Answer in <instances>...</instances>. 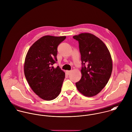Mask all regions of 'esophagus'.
<instances>
[{
    "label": "esophagus",
    "mask_w": 132,
    "mask_h": 132,
    "mask_svg": "<svg viewBox=\"0 0 132 132\" xmlns=\"http://www.w3.org/2000/svg\"><path fill=\"white\" fill-rule=\"evenodd\" d=\"M70 73H71V71H68V70L66 71V73H67L68 75H69Z\"/></svg>",
    "instance_id": "esophagus-1"
}]
</instances>
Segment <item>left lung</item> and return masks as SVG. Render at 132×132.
Wrapping results in <instances>:
<instances>
[{
    "instance_id": "1",
    "label": "left lung",
    "mask_w": 132,
    "mask_h": 132,
    "mask_svg": "<svg viewBox=\"0 0 132 132\" xmlns=\"http://www.w3.org/2000/svg\"><path fill=\"white\" fill-rule=\"evenodd\" d=\"M73 38L79 41L82 65L81 78L76 83L77 88L86 96H95L105 87L111 76L110 53L105 43L93 34L81 33Z\"/></svg>"
}]
</instances>
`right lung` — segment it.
I'll return each mask as SVG.
<instances>
[{
	"label": "right lung",
	"instance_id": "add662e5",
	"mask_svg": "<svg viewBox=\"0 0 132 132\" xmlns=\"http://www.w3.org/2000/svg\"><path fill=\"white\" fill-rule=\"evenodd\" d=\"M66 36H45L29 48L25 59L24 72L33 91L46 101L55 99L60 93L65 77L59 66H53L57 61L58 45Z\"/></svg>",
	"mask_w": 132,
	"mask_h": 132
}]
</instances>
